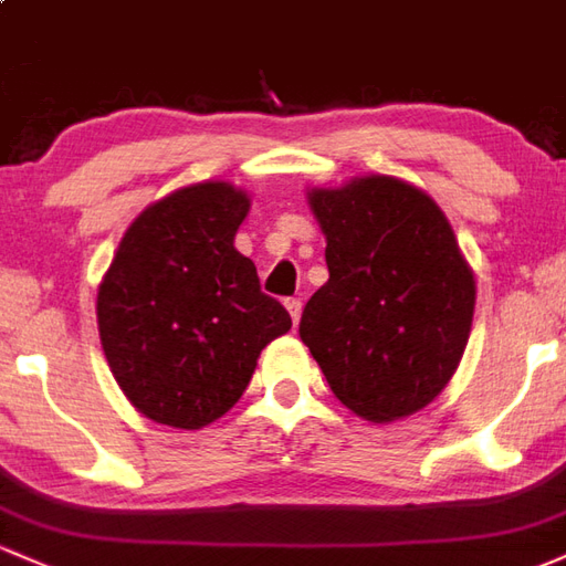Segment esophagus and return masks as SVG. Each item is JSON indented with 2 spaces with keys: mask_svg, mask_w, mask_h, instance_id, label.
Returning a JSON list of instances; mask_svg holds the SVG:
<instances>
[{
  "mask_svg": "<svg viewBox=\"0 0 566 566\" xmlns=\"http://www.w3.org/2000/svg\"><path fill=\"white\" fill-rule=\"evenodd\" d=\"M285 310H289V313H291V321H294V326L300 324V318H302V300H294V296H291V300H285Z\"/></svg>",
  "mask_w": 566,
  "mask_h": 566,
  "instance_id": "1",
  "label": "esophagus"
}]
</instances>
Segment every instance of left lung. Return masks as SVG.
Returning <instances> with one entry per match:
<instances>
[{
  "label": "left lung",
  "mask_w": 566,
  "mask_h": 566,
  "mask_svg": "<svg viewBox=\"0 0 566 566\" xmlns=\"http://www.w3.org/2000/svg\"><path fill=\"white\" fill-rule=\"evenodd\" d=\"M329 281L300 337L345 407L382 423L427 407L467 348L475 277L451 223L418 188L369 175L310 193Z\"/></svg>",
  "instance_id": "1"
}]
</instances>
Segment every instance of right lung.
Wrapping results in <instances>:
<instances>
[{
  "mask_svg": "<svg viewBox=\"0 0 566 566\" xmlns=\"http://www.w3.org/2000/svg\"><path fill=\"white\" fill-rule=\"evenodd\" d=\"M248 208L227 184L169 193L132 223L99 285L107 364L150 421L208 427L242 397L266 343L291 329L234 248Z\"/></svg>",
  "mask_w": 566,
  "mask_h": 566,
  "instance_id": "1",
  "label": "right lung"
}]
</instances>
